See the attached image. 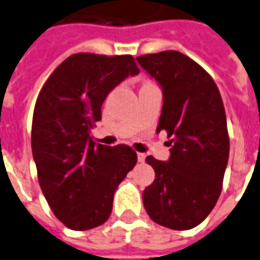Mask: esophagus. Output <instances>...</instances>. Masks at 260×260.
<instances>
[{
    "instance_id": "34e87169",
    "label": "esophagus",
    "mask_w": 260,
    "mask_h": 260,
    "mask_svg": "<svg viewBox=\"0 0 260 260\" xmlns=\"http://www.w3.org/2000/svg\"><path fill=\"white\" fill-rule=\"evenodd\" d=\"M146 159V154H143V153H138V161L139 162H145Z\"/></svg>"
}]
</instances>
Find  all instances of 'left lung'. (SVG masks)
<instances>
[{"mask_svg":"<svg viewBox=\"0 0 260 260\" xmlns=\"http://www.w3.org/2000/svg\"><path fill=\"white\" fill-rule=\"evenodd\" d=\"M136 60L162 88L157 132L171 139L167 162L146 157L155 179L143 191V205L161 226L189 230L208 216L222 191L230 150L222 96L212 77L180 52Z\"/></svg>","mask_w":260,"mask_h":260,"instance_id":"obj_1","label":"left lung"}]
</instances>
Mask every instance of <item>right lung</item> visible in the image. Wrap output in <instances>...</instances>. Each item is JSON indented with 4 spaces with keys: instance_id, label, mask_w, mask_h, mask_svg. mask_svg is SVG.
<instances>
[{
    "instance_id": "obj_1",
    "label": "right lung",
    "mask_w": 260,
    "mask_h": 260,
    "mask_svg": "<svg viewBox=\"0 0 260 260\" xmlns=\"http://www.w3.org/2000/svg\"><path fill=\"white\" fill-rule=\"evenodd\" d=\"M138 73L131 55L81 52L61 61L40 91L31 125L38 182L52 212L71 230L109 219L115 189L138 161L129 146L110 147L91 136L106 96Z\"/></svg>"
}]
</instances>
